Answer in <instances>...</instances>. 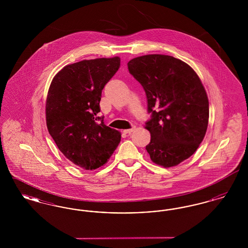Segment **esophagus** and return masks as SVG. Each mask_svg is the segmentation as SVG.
<instances>
[{"label": "esophagus", "instance_id": "34e87169", "mask_svg": "<svg viewBox=\"0 0 248 248\" xmlns=\"http://www.w3.org/2000/svg\"><path fill=\"white\" fill-rule=\"evenodd\" d=\"M135 129H136V126H133V127L130 128V129L124 130V134H130V133H132Z\"/></svg>", "mask_w": 248, "mask_h": 248}]
</instances>
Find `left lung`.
Instances as JSON below:
<instances>
[{
  "mask_svg": "<svg viewBox=\"0 0 248 248\" xmlns=\"http://www.w3.org/2000/svg\"><path fill=\"white\" fill-rule=\"evenodd\" d=\"M127 66L141 84L152 113L146 123L151 133L146 150L152 161L164 167L180 164L196 152L208 125L209 102L200 78L171 56H141Z\"/></svg>",
  "mask_w": 248,
  "mask_h": 248,
  "instance_id": "obj_1",
  "label": "left lung"
}]
</instances>
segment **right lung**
<instances>
[{"label": "right lung", "instance_id": "1", "mask_svg": "<svg viewBox=\"0 0 248 248\" xmlns=\"http://www.w3.org/2000/svg\"><path fill=\"white\" fill-rule=\"evenodd\" d=\"M120 68V58L83 60L65 66L48 90V132L59 151L86 170L105 165L121 141V133L98 117L101 93Z\"/></svg>", "mask_w": 248, "mask_h": 248}]
</instances>
